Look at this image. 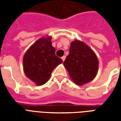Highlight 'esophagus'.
Instances as JSON below:
<instances>
[{"label":"esophagus","instance_id":"1","mask_svg":"<svg viewBox=\"0 0 121 121\" xmlns=\"http://www.w3.org/2000/svg\"><path fill=\"white\" fill-rule=\"evenodd\" d=\"M65 56H62V57H61V60H63V61H65Z\"/></svg>","mask_w":121,"mask_h":121}]
</instances>
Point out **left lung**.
Segmentation results:
<instances>
[{
  "instance_id": "8db88e82",
  "label": "left lung",
  "mask_w": 121,
  "mask_h": 121,
  "mask_svg": "<svg viewBox=\"0 0 121 121\" xmlns=\"http://www.w3.org/2000/svg\"><path fill=\"white\" fill-rule=\"evenodd\" d=\"M71 80L78 86L87 84L96 77L99 60L93 50L80 40L72 41L69 54L63 62Z\"/></svg>"
}]
</instances>
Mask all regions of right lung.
<instances>
[{"label": "right lung", "instance_id": "right-lung-1", "mask_svg": "<svg viewBox=\"0 0 121 121\" xmlns=\"http://www.w3.org/2000/svg\"><path fill=\"white\" fill-rule=\"evenodd\" d=\"M52 37L47 35L37 40L23 56V70L25 75L37 86L47 83L56 67L63 62L56 56L52 45Z\"/></svg>", "mask_w": 121, "mask_h": 121}]
</instances>
